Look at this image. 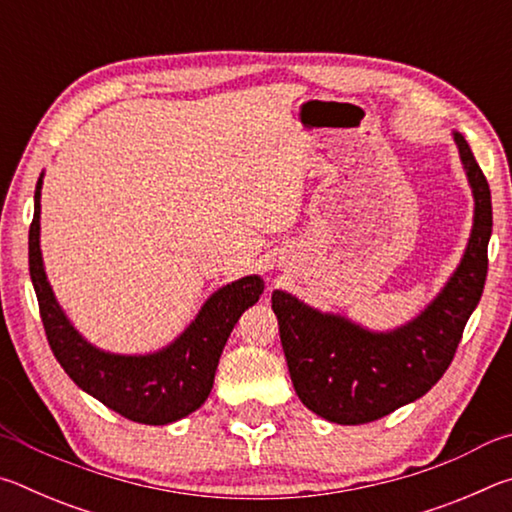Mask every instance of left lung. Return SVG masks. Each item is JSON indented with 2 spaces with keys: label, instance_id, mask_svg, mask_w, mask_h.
I'll return each instance as SVG.
<instances>
[{
  "label": "left lung",
  "instance_id": "obj_1",
  "mask_svg": "<svg viewBox=\"0 0 512 512\" xmlns=\"http://www.w3.org/2000/svg\"><path fill=\"white\" fill-rule=\"evenodd\" d=\"M474 214L454 273L420 314L393 329H370L320 311L289 291H273V311L300 402L336 424H366L422 397L445 375L488 275L492 201L470 144L452 131Z\"/></svg>",
  "mask_w": 512,
  "mask_h": 512
}]
</instances>
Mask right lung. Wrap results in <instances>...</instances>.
Instances as JSON below:
<instances>
[{
  "label": "right lung",
  "mask_w": 512,
  "mask_h": 512,
  "mask_svg": "<svg viewBox=\"0 0 512 512\" xmlns=\"http://www.w3.org/2000/svg\"><path fill=\"white\" fill-rule=\"evenodd\" d=\"M40 173L29 230V271L51 352L76 386L124 418L171 424L201 409L232 327L264 291L259 275L223 284L203 302L192 323L160 350L121 354L90 343L60 307L40 250Z\"/></svg>",
  "instance_id": "right-lung-1"
}]
</instances>
